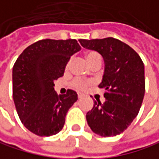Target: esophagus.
<instances>
[{
  "mask_svg": "<svg viewBox=\"0 0 159 159\" xmlns=\"http://www.w3.org/2000/svg\"><path fill=\"white\" fill-rule=\"evenodd\" d=\"M83 96H84L83 94H81V93H78V99H79V100L82 99V98H83Z\"/></svg>",
  "mask_w": 159,
  "mask_h": 159,
  "instance_id": "obj_1",
  "label": "esophagus"
}]
</instances>
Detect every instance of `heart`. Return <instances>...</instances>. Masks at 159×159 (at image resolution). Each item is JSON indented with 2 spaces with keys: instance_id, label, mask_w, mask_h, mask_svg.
Wrapping results in <instances>:
<instances>
[{
  "instance_id": "1",
  "label": "heart",
  "mask_w": 159,
  "mask_h": 159,
  "mask_svg": "<svg viewBox=\"0 0 159 159\" xmlns=\"http://www.w3.org/2000/svg\"><path fill=\"white\" fill-rule=\"evenodd\" d=\"M86 59L88 61V63L90 65L91 63H93L94 61L96 60H102L101 58V56L97 53V52H94V51H89L86 54ZM69 65L70 63L67 64V68H69ZM89 82L88 81H85V80H82V79H75V80L72 81L71 83V87L75 89H79V90H84L87 89V87L89 86Z\"/></svg>"
}]
</instances>
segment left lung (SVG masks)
I'll return each instance as SVG.
<instances>
[{
    "instance_id": "1",
    "label": "left lung",
    "mask_w": 159,
    "mask_h": 159,
    "mask_svg": "<svg viewBox=\"0 0 159 159\" xmlns=\"http://www.w3.org/2000/svg\"><path fill=\"white\" fill-rule=\"evenodd\" d=\"M79 42L83 47L97 51L104 60L99 88L105 90V102H94L86 116L88 124L100 136H116L128 129L142 106L145 91L143 62L129 45L112 37Z\"/></svg>"
}]
</instances>
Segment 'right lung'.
Returning <instances> with one entry per match:
<instances>
[{"mask_svg":"<svg viewBox=\"0 0 159 159\" xmlns=\"http://www.w3.org/2000/svg\"><path fill=\"white\" fill-rule=\"evenodd\" d=\"M81 49L76 40L38 41L28 46L13 67V99L22 124L38 136L58 133L77 93L57 95L54 82L63 76L70 57Z\"/></svg>","mask_w":159,"mask_h":159,"instance_id":"add662e5","label":"right lung"}]
</instances>
